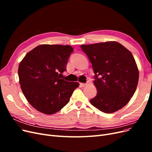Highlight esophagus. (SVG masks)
<instances>
[{
	"label": "esophagus",
	"instance_id": "34e87169",
	"mask_svg": "<svg viewBox=\"0 0 152 152\" xmlns=\"http://www.w3.org/2000/svg\"><path fill=\"white\" fill-rule=\"evenodd\" d=\"M86 85H87V84H84V83H80V87H85Z\"/></svg>",
	"mask_w": 152,
	"mask_h": 152
}]
</instances>
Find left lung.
<instances>
[{
    "label": "left lung",
    "mask_w": 152,
    "mask_h": 152,
    "mask_svg": "<svg viewBox=\"0 0 152 152\" xmlns=\"http://www.w3.org/2000/svg\"><path fill=\"white\" fill-rule=\"evenodd\" d=\"M94 73L98 93L90 103L100 111L113 113L123 108L134 95L139 71L132 53L115 41L81 45Z\"/></svg>",
    "instance_id": "8db88e82"
}]
</instances>
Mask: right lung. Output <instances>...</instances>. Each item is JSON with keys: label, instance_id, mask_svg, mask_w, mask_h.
Instances as JSON below:
<instances>
[{"label": "right lung", "instance_id": "right-lung-1", "mask_svg": "<svg viewBox=\"0 0 152 152\" xmlns=\"http://www.w3.org/2000/svg\"><path fill=\"white\" fill-rule=\"evenodd\" d=\"M73 49L70 45L42 44L27 53L18 67L23 93L35 109L51 115L69 102L78 82L61 79Z\"/></svg>", "mask_w": 152, "mask_h": 152}]
</instances>
